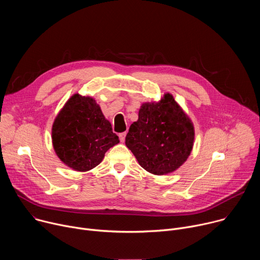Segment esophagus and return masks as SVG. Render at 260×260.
<instances>
[{
  "mask_svg": "<svg viewBox=\"0 0 260 260\" xmlns=\"http://www.w3.org/2000/svg\"><path fill=\"white\" fill-rule=\"evenodd\" d=\"M119 140L121 141V142H124V140H125V136H126V133L124 132V133H120L119 135Z\"/></svg>",
  "mask_w": 260,
  "mask_h": 260,
  "instance_id": "1",
  "label": "esophagus"
}]
</instances>
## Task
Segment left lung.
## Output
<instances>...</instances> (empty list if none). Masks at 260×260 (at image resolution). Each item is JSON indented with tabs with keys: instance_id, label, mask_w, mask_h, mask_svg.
<instances>
[{
	"instance_id": "left-lung-1",
	"label": "left lung",
	"mask_w": 260,
	"mask_h": 260,
	"mask_svg": "<svg viewBox=\"0 0 260 260\" xmlns=\"http://www.w3.org/2000/svg\"><path fill=\"white\" fill-rule=\"evenodd\" d=\"M193 140L190 119L173 95L167 93L158 103L141 106L139 119L131 125L125 145L147 172L166 175L187 159Z\"/></svg>"
}]
</instances>
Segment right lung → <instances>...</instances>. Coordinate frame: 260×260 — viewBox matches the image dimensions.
I'll return each instance as SVG.
<instances>
[{
    "label": "right lung",
    "mask_w": 260,
    "mask_h": 260,
    "mask_svg": "<svg viewBox=\"0 0 260 260\" xmlns=\"http://www.w3.org/2000/svg\"><path fill=\"white\" fill-rule=\"evenodd\" d=\"M52 143L63 164L85 172L100 165L119 139L93 99L74 94L54 120Z\"/></svg>",
    "instance_id": "1"
}]
</instances>
